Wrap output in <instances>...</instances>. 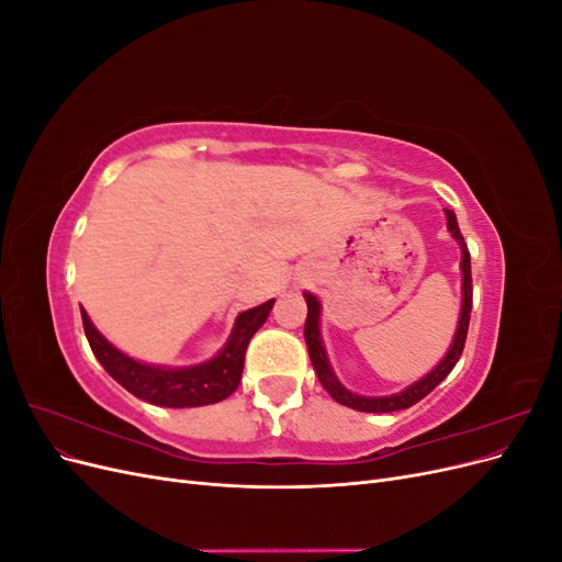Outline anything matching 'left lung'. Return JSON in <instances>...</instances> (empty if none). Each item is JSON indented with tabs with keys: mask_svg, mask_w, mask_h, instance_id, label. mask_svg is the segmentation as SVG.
<instances>
[{
	"mask_svg": "<svg viewBox=\"0 0 562 562\" xmlns=\"http://www.w3.org/2000/svg\"><path fill=\"white\" fill-rule=\"evenodd\" d=\"M446 217H448V232L452 239L462 248V262H459V269H462V310H459V321H457V330L452 337V345L446 351L443 359L440 363L427 372L422 380L413 382L411 386H405L398 394H391V396H361V394H353L349 391L342 382L337 380V375L333 372V366L328 361V353L326 347H323V337H321V302L316 295L312 293H304V300H307V323H304V342H307L310 349V359L312 366L316 370V378L323 384V389L328 391V394L347 407H353V411L359 413H394V411H405V407L415 405L417 401H422L427 394L443 382L450 370L457 366L459 356H462L464 342H467V330H469V318H471V255L469 248L464 244V236L459 232L457 225V217L452 211L446 209Z\"/></svg>",
	"mask_w": 562,
	"mask_h": 562,
	"instance_id": "1",
	"label": "left lung"
}]
</instances>
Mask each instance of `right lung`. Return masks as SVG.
Returning <instances> with one entry per match:
<instances>
[{
    "label": "right lung",
    "instance_id": "add662e5",
    "mask_svg": "<svg viewBox=\"0 0 562 562\" xmlns=\"http://www.w3.org/2000/svg\"><path fill=\"white\" fill-rule=\"evenodd\" d=\"M271 307H274V300L241 312L234 321V328L225 347L211 361L187 368H164L135 361L98 333L87 310H81V321L83 333H87V339L100 366L110 372L112 380L131 391L135 398L164 407H199L220 403L234 394L241 382L250 337L262 328Z\"/></svg>",
    "mask_w": 562,
    "mask_h": 562
}]
</instances>
